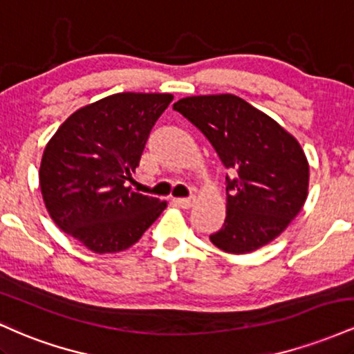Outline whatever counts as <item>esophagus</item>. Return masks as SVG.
I'll list each match as a JSON object with an SVG mask.
<instances>
[{
	"instance_id": "1",
	"label": "esophagus",
	"mask_w": 354,
	"mask_h": 354,
	"mask_svg": "<svg viewBox=\"0 0 354 354\" xmlns=\"http://www.w3.org/2000/svg\"><path fill=\"white\" fill-rule=\"evenodd\" d=\"M174 203H176V205L180 206V208L188 209V208H191V206H193V196H188V198H176V200H174Z\"/></svg>"
}]
</instances>
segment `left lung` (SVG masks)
<instances>
[{"mask_svg":"<svg viewBox=\"0 0 354 354\" xmlns=\"http://www.w3.org/2000/svg\"><path fill=\"white\" fill-rule=\"evenodd\" d=\"M173 109L200 129L231 171L225 225L211 243L243 254L279 236L308 196L310 166L298 141L234 95L189 96Z\"/></svg>","mask_w":354,"mask_h":354,"instance_id":"1","label":"left lung"}]
</instances>
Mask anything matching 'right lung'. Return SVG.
<instances>
[{
    "instance_id": "right-lung-1",
    "label": "right lung",
    "mask_w": 354,
    "mask_h": 354,
    "mask_svg": "<svg viewBox=\"0 0 354 354\" xmlns=\"http://www.w3.org/2000/svg\"><path fill=\"white\" fill-rule=\"evenodd\" d=\"M171 101L166 93H116L73 113L44 148L39 186L48 213L88 250H128L166 208L124 183Z\"/></svg>"
}]
</instances>
